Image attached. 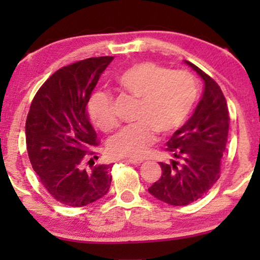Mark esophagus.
I'll return each instance as SVG.
<instances>
[{"label":"esophagus","mask_w":260,"mask_h":260,"mask_svg":"<svg viewBox=\"0 0 260 260\" xmlns=\"http://www.w3.org/2000/svg\"><path fill=\"white\" fill-rule=\"evenodd\" d=\"M125 161L131 163V165H141V163L143 162V159H141V158H125Z\"/></svg>","instance_id":"obj_1"}]
</instances>
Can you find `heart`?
Segmentation results:
<instances>
[{
  "instance_id": "b5f03b06",
  "label": "heart",
  "mask_w": 260,
  "mask_h": 260,
  "mask_svg": "<svg viewBox=\"0 0 260 260\" xmlns=\"http://www.w3.org/2000/svg\"><path fill=\"white\" fill-rule=\"evenodd\" d=\"M117 83L141 103L138 123L110 138L108 150L116 157H143L155 143L156 131L168 135L182 126L198 98L197 83L189 73L169 71L151 61L127 67L117 77ZM88 113L102 130L110 131L117 125L112 97L106 92L91 95Z\"/></svg>"
}]
</instances>
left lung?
I'll use <instances>...</instances> for the list:
<instances>
[{
  "instance_id": "left-lung-1",
  "label": "left lung",
  "mask_w": 260,
  "mask_h": 260,
  "mask_svg": "<svg viewBox=\"0 0 260 260\" xmlns=\"http://www.w3.org/2000/svg\"><path fill=\"white\" fill-rule=\"evenodd\" d=\"M190 66L204 80V93L193 116L167 142L173 154L170 165L159 162L161 179L149 193L172 206L199 200L220 177V165L229 136V108L221 88L194 63Z\"/></svg>"
}]
</instances>
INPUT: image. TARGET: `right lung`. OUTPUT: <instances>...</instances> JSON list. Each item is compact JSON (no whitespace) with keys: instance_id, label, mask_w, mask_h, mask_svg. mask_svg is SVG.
Listing matches in <instances>:
<instances>
[{"instance_id":"add662e5","label":"right lung","mask_w":260,"mask_h":260,"mask_svg":"<svg viewBox=\"0 0 260 260\" xmlns=\"http://www.w3.org/2000/svg\"><path fill=\"white\" fill-rule=\"evenodd\" d=\"M112 60L90 58L58 70L39 88L28 112L26 143L31 167L46 190L70 207L99 200L111 186L112 165L86 169L83 162L87 148L98 144L87 103Z\"/></svg>"}]
</instances>
